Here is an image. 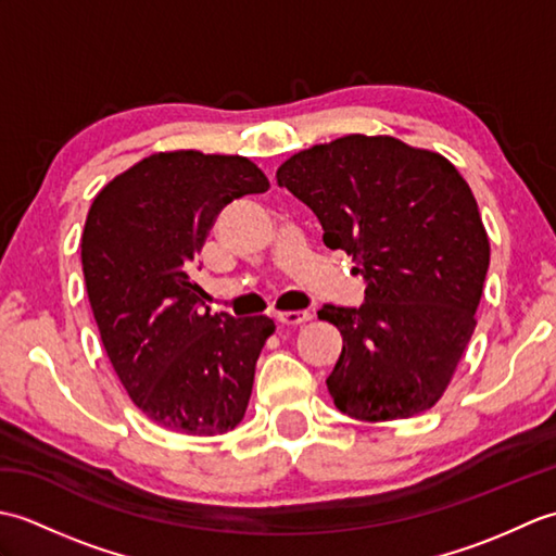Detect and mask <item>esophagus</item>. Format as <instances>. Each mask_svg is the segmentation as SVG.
<instances>
[{
	"label": "esophagus",
	"instance_id": "34e87169",
	"mask_svg": "<svg viewBox=\"0 0 556 556\" xmlns=\"http://www.w3.org/2000/svg\"><path fill=\"white\" fill-rule=\"evenodd\" d=\"M311 320H313V315L308 311H287V313L277 315V323L285 327H301Z\"/></svg>",
	"mask_w": 556,
	"mask_h": 556
}]
</instances>
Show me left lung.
I'll return each instance as SVG.
<instances>
[{
  "label": "left lung",
  "mask_w": 556,
  "mask_h": 556,
  "mask_svg": "<svg viewBox=\"0 0 556 556\" xmlns=\"http://www.w3.org/2000/svg\"><path fill=\"white\" fill-rule=\"evenodd\" d=\"M323 241L368 281L361 308L325 305L344 346L327 377L334 406L365 422L404 420L446 392L473 329L490 239L464 176L394 136H341L281 162Z\"/></svg>",
  "instance_id": "1"
}]
</instances>
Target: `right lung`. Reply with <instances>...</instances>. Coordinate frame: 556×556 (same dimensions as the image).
<instances>
[{
  "label": "right lung",
  "instance_id": "right-lung-1",
  "mask_svg": "<svg viewBox=\"0 0 556 556\" xmlns=\"http://www.w3.org/2000/svg\"><path fill=\"white\" fill-rule=\"evenodd\" d=\"M267 188L248 157L169 150L92 200L80 236L90 308L126 394L160 428L212 437L245 416L275 323L203 311L191 269L222 207Z\"/></svg>",
  "mask_w": 556,
  "mask_h": 556
}]
</instances>
